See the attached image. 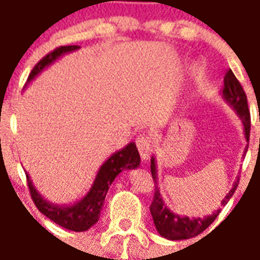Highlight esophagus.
<instances>
[{
  "mask_svg": "<svg viewBox=\"0 0 260 260\" xmlns=\"http://www.w3.org/2000/svg\"><path fill=\"white\" fill-rule=\"evenodd\" d=\"M136 146H138L139 154L142 156V159H143V161H147L152 151L151 139L148 138L147 135H140V136L136 139Z\"/></svg>",
  "mask_w": 260,
  "mask_h": 260,
  "instance_id": "esophagus-1",
  "label": "esophagus"
}]
</instances>
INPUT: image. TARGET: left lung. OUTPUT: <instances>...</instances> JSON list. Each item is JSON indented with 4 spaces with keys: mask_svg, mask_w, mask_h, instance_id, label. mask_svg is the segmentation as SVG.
I'll return each mask as SVG.
<instances>
[{
    "mask_svg": "<svg viewBox=\"0 0 260 260\" xmlns=\"http://www.w3.org/2000/svg\"><path fill=\"white\" fill-rule=\"evenodd\" d=\"M221 95H222L223 101L237 113V116L240 117L243 125H244L245 140L249 142L251 117H249L248 104H247V95H245L243 87L239 83V80L236 79L231 69L225 73V77H223V87L221 90ZM151 174L152 178H154V183L158 184L156 162L154 156L151 158ZM237 185H239V177L236 178L232 189L228 192V195L221 202L223 206L231 201V198L235 193ZM150 211H151L156 231L162 237H165L168 240H184V239L195 237V236L201 235L203 231H206L214 222V219L218 217L221 210H217L215 213L205 218H189L184 217V215H178V214L173 213L165 205V202H164L161 196V192H159V188L155 185V193H154V199H152V203L150 206Z\"/></svg>",
    "mask_w": 260,
    "mask_h": 260,
    "instance_id": "1",
    "label": "left lung"
}]
</instances>
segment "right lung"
I'll list each match as a JSON object with an SVG mask.
<instances>
[{
    "instance_id": "obj_1",
    "label": "right lung",
    "mask_w": 260,
    "mask_h": 260,
    "mask_svg": "<svg viewBox=\"0 0 260 260\" xmlns=\"http://www.w3.org/2000/svg\"><path fill=\"white\" fill-rule=\"evenodd\" d=\"M77 49H80V47L61 46L45 55L34 67L27 82L29 83L31 80H34L43 69L53 64L59 57L72 53ZM139 164H140V155H139L136 144L134 142L126 144L125 147L116 151L112 156H109L108 159L104 162V165L99 168L94 184L90 188V191L87 192V195L80 201L71 203V205H57V203L49 202L46 198H43L38 192L37 188L34 187L32 180L29 178L28 173H25V176H27V183H28L31 198H32L38 210L43 215H46L53 222L65 228V229L73 232H84L88 231L94 223L98 222L105 198H106L109 187L112 185L114 178L121 173L122 170L136 169Z\"/></svg>"
}]
</instances>
